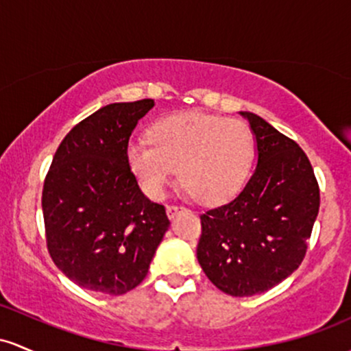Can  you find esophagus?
<instances>
[{"label":"esophagus","instance_id":"obj_1","mask_svg":"<svg viewBox=\"0 0 351 351\" xmlns=\"http://www.w3.org/2000/svg\"><path fill=\"white\" fill-rule=\"evenodd\" d=\"M182 208H184V207H179V206H167V207H165V210H167L169 219H174V215H176L179 210H182Z\"/></svg>","mask_w":351,"mask_h":351}]
</instances>
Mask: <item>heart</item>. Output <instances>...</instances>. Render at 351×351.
I'll list each match as a JSON object with an SVG mask.
<instances>
[{
	"mask_svg": "<svg viewBox=\"0 0 351 351\" xmlns=\"http://www.w3.org/2000/svg\"><path fill=\"white\" fill-rule=\"evenodd\" d=\"M254 156V134L243 121L204 112L164 117L151 128L149 141L125 145L129 171L149 197L160 199L179 167L182 186L206 204L239 194Z\"/></svg>",
	"mask_w": 351,
	"mask_h": 351,
	"instance_id": "heart-1",
	"label": "heart"
}]
</instances>
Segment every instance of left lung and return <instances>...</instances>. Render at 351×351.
<instances>
[{"mask_svg":"<svg viewBox=\"0 0 351 351\" xmlns=\"http://www.w3.org/2000/svg\"><path fill=\"white\" fill-rule=\"evenodd\" d=\"M257 167L230 202L200 215L197 261L232 297L271 289L298 269L320 207V189L302 147L254 112Z\"/></svg>","mask_w":351,"mask_h":351,"instance_id":"8db88e82","label":"left lung"}]
</instances>
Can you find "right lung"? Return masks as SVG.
Listing matches in <instances>:
<instances>
[{"label":"right lung","mask_w":351,"mask_h":351,"mask_svg":"<svg viewBox=\"0 0 351 351\" xmlns=\"http://www.w3.org/2000/svg\"><path fill=\"white\" fill-rule=\"evenodd\" d=\"M154 101L114 102L74 125L43 187L46 243L69 280L108 295L136 289L169 228L125 162V145Z\"/></svg>","instance_id":"obj_1"}]
</instances>
